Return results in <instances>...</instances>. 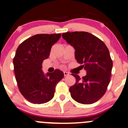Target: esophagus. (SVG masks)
Returning <instances> with one entry per match:
<instances>
[{"label":"esophagus","mask_w":128,"mask_h":128,"mask_svg":"<svg viewBox=\"0 0 128 128\" xmlns=\"http://www.w3.org/2000/svg\"><path fill=\"white\" fill-rule=\"evenodd\" d=\"M63 74H64V76H68L69 75V73L67 72H63Z\"/></svg>","instance_id":"obj_1"}]
</instances>
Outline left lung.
I'll return each mask as SVG.
<instances>
[{
    "mask_svg": "<svg viewBox=\"0 0 128 128\" xmlns=\"http://www.w3.org/2000/svg\"><path fill=\"white\" fill-rule=\"evenodd\" d=\"M62 37L74 48L76 59L87 73L82 78L72 74L76 82L69 89L71 96L80 104H93L104 95L110 81L109 51L102 40L86 32L63 33Z\"/></svg>",
    "mask_w": 128,
    "mask_h": 128,
    "instance_id": "8db88e82",
    "label": "left lung"
}]
</instances>
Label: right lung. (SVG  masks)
Listing matches in <instances>:
<instances>
[{
	"label": "right lung",
	"mask_w": 128,
	"mask_h": 128,
	"mask_svg": "<svg viewBox=\"0 0 128 128\" xmlns=\"http://www.w3.org/2000/svg\"><path fill=\"white\" fill-rule=\"evenodd\" d=\"M60 37L61 34L35 35L23 41L16 50L13 64L18 86L24 98L32 104L51 100L56 84L64 77L58 69L46 76L42 70L43 61L50 56L52 46Z\"/></svg>",
	"instance_id": "obj_1"
}]
</instances>
